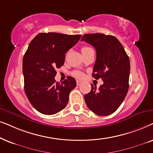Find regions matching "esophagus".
<instances>
[{"mask_svg":"<svg viewBox=\"0 0 153 153\" xmlns=\"http://www.w3.org/2000/svg\"><path fill=\"white\" fill-rule=\"evenodd\" d=\"M76 83H77V85H80L81 84H82V82H81V81H80V80H76Z\"/></svg>","mask_w":153,"mask_h":153,"instance_id":"esophagus-1","label":"esophagus"}]
</instances>
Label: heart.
Instances as JSON below:
<instances>
[{"instance_id":"b5f03b06","label":"heart","mask_w":153,"mask_h":153,"mask_svg":"<svg viewBox=\"0 0 153 153\" xmlns=\"http://www.w3.org/2000/svg\"><path fill=\"white\" fill-rule=\"evenodd\" d=\"M90 50H91V48H89V47L84 46V47H82V49H81V52H82V53L83 54V53L86 52H87V51H89ZM73 75L78 78H82L83 77V73L81 72V71H74V72L73 73Z\"/></svg>"}]
</instances>
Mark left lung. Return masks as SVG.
I'll return each mask as SVG.
<instances>
[{
  "mask_svg": "<svg viewBox=\"0 0 153 153\" xmlns=\"http://www.w3.org/2000/svg\"><path fill=\"white\" fill-rule=\"evenodd\" d=\"M81 40L91 45L97 51L92 76L103 81L98 89L91 85L90 92L85 95V103L98 115H111L123 102L129 89V56L120 42L113 36L88 33Z\"/></svg>",
  "mask_w": 153,
  "mask_h": 153,
  "instance_id": "1",
  "label": "left lung"
}]
</instances>
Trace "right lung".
I'll list each match as a JSON object with an SVG mask.
<instances>
[{"label": "right lung", "instance_id": "right-lung-1", "mask_svg": "<svg viewBox=\"0 0 153 153\" xmlns=\"http://www.w3.org/2000/svg\"><path fill=\"white\" fill-rule=\"evenodd\" d=\"M81 35L40 33L30 42L23 58L24 90L30 104L40 113L54 115L66 106L76 81L68 76L62 84L54 77L64 64L65 54Z\"/></svg>", "mask_w": 153, "mask_h": 153}]
</instances>
